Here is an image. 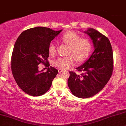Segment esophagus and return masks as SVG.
<instances>
[{"label":"esophagus","instance_id":"obj_1","mask_svg":"<svg viewBox=\"0 0 126 126\" xmlns=\"http://www.w3.org/2000/svg\"><path fill=\"white\" fill-rule=\"evenodd\" d=\"M58 72L59 73H61V72H63V69H58Z\"/></svg>","mask_w":126,"mask_h":126}]
</instances>
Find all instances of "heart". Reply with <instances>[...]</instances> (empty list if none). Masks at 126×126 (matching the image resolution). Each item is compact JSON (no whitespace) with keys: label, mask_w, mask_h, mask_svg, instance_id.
<instances>
[{"label":"heart","mask_w":126,"mask_h":126,"mask_svg":"<svg viewBox=\"0 0 126 126\" xmlns=\"http://www.w3.org/2000/svg\"><path fill=\"white\" fill-rule=\"evenodd\" d=\"M63 43L69 45L68 57H59L54 61V66L60 69H67L74 65L76 60L78 62L85 61L91 52L92 46L88 40L81 38L78 34L74 32H68L61 37ZM48 52L51 55H55L57 48L54 43L48 46Z\"/></svg>","instance_id":"1"}]
</instances>
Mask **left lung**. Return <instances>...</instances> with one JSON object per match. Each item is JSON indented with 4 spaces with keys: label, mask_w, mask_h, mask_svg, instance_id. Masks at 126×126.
<instances>
[{
    "label": "left lung",
    "mask_w": 126,
    "mask_h": 126,
    "mask_svg": "<svg viewBox=\"0 0 126 126\" xmlns=\"http://www.w3.org/2000/svg\"><path fill=\"white\" fill-rule=\"evenodd\" d=\"M92 40L94 51L90 58L77 71L84 72L78 75L70 71L68 85L74 96L88 98L95 95L108 83L113 69V50L108 37L94 29L84 32Z\"/></svg>",
    "instance_id": "8db88e82"
}]
</instances>
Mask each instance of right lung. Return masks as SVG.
Here are the masks:
<instances>
[{
	"mask_svg": "<svg viewBox=\"0 0 126 126\" xmlns=\"http://www.w3.org/2000/svg\"><path fill=\"white\" fill-rule=\"evenodd\" d=\"M62 30L55 32L44 27L32 28L21 32L16 41L11 60L12 74L19 88L29 95L46 94L58 74V70L52 66L45 72L40 71L38 65L42 63L49 66L48 46Z\"/></svg>",
	"mask_w": 126,
	"mask_h": 126,
	"instance_id": "1",
	"label": "right lung"
}]
</instances>
